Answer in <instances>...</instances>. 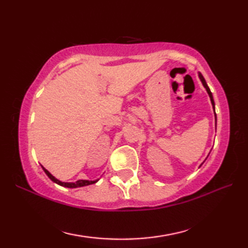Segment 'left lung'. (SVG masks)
<instances>
[{
  "label": "left lung",
  "instance_id": "obj_1",
  "mask_svg": "<svg viewBox=\"0 0 248 248\" xmlns=\"http://www.w3.org/2000/svg\"><path fill=\"white\" fill-rule=\"evenodd\" d=\"M198 77H199V78H200V81H202V85H203V87L205 88V91H207V93H208V94H209V97H210V100H211V103H212V107H213V109H214V116H215V124H217V114H215V104H214V100H213V96H212V93H211V91H210V88H209V86L207 85V82H205V80H204V78L202 77V75L200 72H198Z\"/></svg>",
  "mask_w": 248,
  "mask_h": 248
}]
</instances>
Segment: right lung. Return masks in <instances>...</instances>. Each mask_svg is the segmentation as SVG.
<instances>
[{"mask_svg":"<svg viewBox=\"0 0 248 248\" xmlns=\"http://www.w3.org/2000/svg\"><path fill=\"white\" fill-rule=\"evenodd\" d=\"M43 167V170H44V171L46 172V175L48 176L52 181L53 182H55V183H57L59 184V186H65V187H69V188H76V187H81V186H91V184H93V183H96L98 180H78V181H76V182H62V181H60L59 179H56L53 175H51V173L49 172V170H46V168L44 167V166H41Z\"/></svg>","mask_w":248,"mask_h":248,"instance_id":"add662e5","label":"right lung"}]
</instances>
